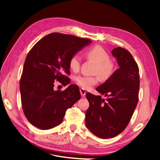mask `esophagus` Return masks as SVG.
Returning a JSON list of instances; mask_svg holds the SVG:
<instances>
[{"mask_svg":"<svg viewBox=\"0 0 160 160\" xmlns=\"http://www.w3.org/2000/svg\"><path fill=\"white\" fill-rule=\"evenodd\" d=\"M80 93H81V96L83 97V98H85V95H86V91H85V90L84 89L81 88V89H80Z\"/></svg>","mask_w":160,"mask_h":160,"instance_id":"esophagus-1","label":"esophagus"}]
</instances>
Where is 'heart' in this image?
Here are the masks:
<instances>
[{
    "label": "heart",
    "mask_w": 160,
    "mask_h": 160,
    "mask_svg": "<svg viewBox=\"0 0 160 160\" xmlns=\"http://www.w3.org/2000/svg\"><path fill=\"white\" fill-rule=\"evenodd\" d=\"M85 55L88 59L96 63L93 72L95 75H78L75 77V82L82 89H88L91 87L98 84L101 79H108L113 75L115 66L110 60V55L102 47L95 45L92 47L85 52ZM81 57L78 54H74L69 59V66L70 69L77 72L79 70L81 65Z\"/></svg>",
    "instance_id": "b5f03b06"
}]
</instances>
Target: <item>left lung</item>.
<instances>
[{
	"instance_id": "left-lung-1",
	"label": "left lung",
	"mask_w": 160,
	"mask_h": 160,
	"mask_svg": "<svg viewBox=\"0 0 160 160\" xmlns=\"http://www.w3.org/2000/svg\"><path fill=\"white\" fill-rule=\"evenodd\" d=\"M119 68L96 88L106 98L86 94L89 107L85 113L86 126L96 136L111 138L126 128L138 101L139 67L132 54L122 47L112 51Z\"/></svg>"
}]
</instances>
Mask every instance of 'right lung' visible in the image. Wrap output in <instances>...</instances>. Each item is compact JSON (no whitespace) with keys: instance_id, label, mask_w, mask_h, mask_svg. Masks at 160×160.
<instances>
[{"instance_id":"right-lung-1","label":"right lung","mask_w":160,"mask_h":160,"mask_svg":"<svg viewBox=\"0 0 160 160\" xmlns=\"http://www.w3.org/2000/svg\"><path fill=\"white\" fill-rule=\"evenodd\" d=\"M91 42L71 35L52 32L44 37L28 52L20 81L24 114L34 126L49 129L59 125L66 111L81 98L77 85L55 91V81L70 83L69 61Z\"/></svg>"}]
</instances>
